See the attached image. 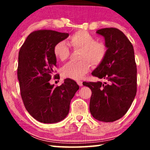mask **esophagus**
I'll return each instance as SVG.
<instances>
[{"label":"esophagus","mask_w":150,"mask_h":150,"mask_svg":"<svg viewBox=\"0 0 150 150\" xmlns=\"http://www.w3.org/2000/svg\"><path fill=\"white\" fill-rule=\"evenodd\" d=\"M77 83L78 85L80 86V87H81V86H83V82H82V81H77Z\"/></svg>","instance_id":"34e87169"}]
</instances>
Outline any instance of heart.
I'll return each instance as SVG.
<instances>
[{
  "label": "heart",
  "instance_id": "1",
  "mask_svg": "<svg viewBox=\"0 0 150 150\" xmlns=\"http://www.w3.org/2000/svg\"><path fill=\"white\" fill-rule=\"evenodd\" d=\"M69 43L74 50H80L79 62H69L62 69L64 77L74 80L81 79L91 69V64L94 66L100 64L107 53V47L103 42L95 41L93 35L86 31H78L70 37ZM54 54L61 62L69 58L70 51L64 42H59L55 45Z\"/></svg>",
  "mask_w": 150,
  "mask_h": 150
}]
</instances>
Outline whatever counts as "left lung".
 I'll return each instance as SVG.
<instances>
[{
	"label": "left lung",
	"mask_w": 150,
	"mask_h": 150,
	"mask_svg": "<svg viewBox=\"0 0 150 150\" xmlns=\"http://www.w3.org/2000/svg\"><path fill=\"white\" fill-rule=\"evenodd\" d=\"M107 53L92 75L108 83L83 82L92 91L89 109L96 120L112 122L130 108L137 91V69L133 45L124 33L115 28L100 29Z\"/></svg>",
	"instance_id": "left-lung-1"
}]
</instances>
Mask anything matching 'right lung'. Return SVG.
<instances>
[{
  "instance_id": "right-lung-1",
  "label": "right lung",
  "mask_w": 150,
  "mask_h": 150,
  "mask_svg": "<svg viewBox=\"0 0 150 150\" xmlns=\"http://www.w3.org/2000/svg\"><path fill=\"white\" fill-rule=\"evenodd\" d=\"M68 36V33L37 30L27 37L19 51L17 75L20 95L27 111L40 122L52 124L63 120L79 88L71 79H65L57 87L50 83L57 67L54 47ZM59 78L58 74L54 75V79Z\"/></svg>"
}]
</instances>
